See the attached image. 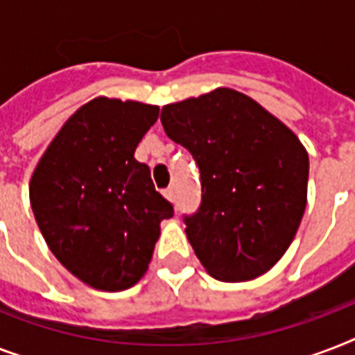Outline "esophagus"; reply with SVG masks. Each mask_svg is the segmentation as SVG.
Listing matches in <instances>:
<instances>
[{
	"label": "esophagus",
	"mask_w": 355,
	"mask_h": 355,
	"mask_svg": "<svg viewBox=\"0 0 355 355\" xmlns=\"http://www.w3.org/2000/svg\"><path fill=\"white\" fill-rule=\"evenodd\" d=\"M164 197H166L167 200H173V199H175V193H173V188L164 189Z\"/></svg>",
	"instance_id": "1"
}]
</instances>
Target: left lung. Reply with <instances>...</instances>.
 <instances>
[{
    "label": "left lung",
    "instance_id": "8db88e82",
    "mask_svg": "<svg viewBox=\"0 0 355 355\" xmlns=\"http://www.w3.org/2000/svg\"><path fill=\"white\" fill-rule=\"evenodd\" d=\"M160 121L199 167L202 199L184 223L200 263L223 282L267 272L306 210L309 158L300 139L230 88L166 105Z\"/></svg>",
    "mask_w": 355,
    "mask_h": 355
}]
</instances>
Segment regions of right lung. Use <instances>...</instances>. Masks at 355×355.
I'll list each match as a JSON object with an SVG mask.
<instances>
[{"mask_svg":"<svg viewBox=\"0 0 355 355\" xmlns=\"http://www.w3.org/2000/svg\"><path fill=\"white\" fill-rule=\"evenodd\" d=\"M160 108L97 97L64 123L31 178V208L55 258L88 286L123 291L145 275L173 205L134 150Z\"/></svg>","mask_w":355,"mask_h":355,"instance_id":"add662e5","label":"right lung"}]
</instances>
